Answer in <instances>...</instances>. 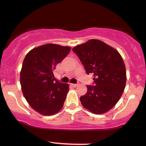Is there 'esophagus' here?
<instances>
[{
	"label": "esophagus",
	"mask_w": 146,
	"mask_h": 146,
	"mask_svg": "<svg viewBox=\"0 0 146 146\" xmlns=\"http://www.w3.org/2000/svg\"><path fill=\"white\" fill-rule=\"evenodd\" d=\"M71 85L73 87H74V88H76V87L78 85V83H76V84H71Z\"/></svg>",
	"instance_id": "34e87169"
}]
</instances>
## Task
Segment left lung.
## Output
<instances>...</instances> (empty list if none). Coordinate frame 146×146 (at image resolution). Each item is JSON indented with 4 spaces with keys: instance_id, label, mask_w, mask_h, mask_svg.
Wrapping results in <instances>:
<instances>
[{
    "instance_id": "8db88e82",
    "label": "left lung",
    "mask_w": 146,
    "mask_h": 146,
    "mask_svg": "<svg viewBox=\"0 0 146 146\" xmlns=\"http://www.w3.org/2000/svg\"><path fill=\"white\" fill-rule=\"evenodd\" d=\"M87 74L93 75V85L80 98L82 105L97 114L111 110L119 100L126 82L123 58L114 48L98 39H90L73 48Z\"/></svg>"
}]
</instances>
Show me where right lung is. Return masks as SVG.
<instances>
[{"instance_id": "obj_1", "label": "right lung", "mask_w": 146, "mask_h": 146, "mask_svg": "<svg viewBox=\"0 0 146 146\" xmlns=\"http://www.w3.org/2000/svg\"><path fill=\"white\" fill-rule=\"evenodd\" d=\"M69 46L48 44L31 50L23 61L20 85L26 100L43 115H54L62 109L69 87L54 81L56 66L69 54Z\"/></svg>"}]
</instances>
